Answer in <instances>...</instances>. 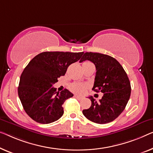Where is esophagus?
Returning <instances> with one entry per match:
<instances>
[{
  "label": "esophagus",
  "mask_w": 153,
  "mask_h": 153,
  "mask_svg": "<svg viewBox=\"0 0 153 153\" xmlns=\"http://www.w3.org/2000/svg\"><path fill=\"white\" fill-rule=\"evenodd\" d=\"M74 97H76V98H77V100H82V99H83V97H82V96H79V95H74Z\"/></svg>",
  "instance_id": "1"
}]
</instances>
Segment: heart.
Listing matches in <instances>:
<instances>
[{
    "label": "heart",
    "mask_w": 153,
    "mask_h": 153,
    "mask_svg": "<svg viewBox=\"0 0 153 153\" xmlns=\"http://www.w3.org/2000/svg\"><path fill=\"white\" fill-rule=\"evenodd\" d=\"M85 63H91L90 62H88V61H86L83 64ZM86 88V85L82 83L79 82H74L71 84L70 86V89L73 92L76 93H81L84 92V91L85 90Z\"/></svg>",
    "instance_id": "obj_1"
}]
</instances>
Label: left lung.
Segmentation results:
<instances>
[{
  "instance_id": "1",
  "label": "left lung",
  "mask_w": 153,
  "mask_h": 153,
  "mask_svg": "<svg viewBox=\"0 0 153 153\" xmlns=\"http://www.w3.org/2000/svg\"><path fill=\"white\" fill-rule=\"evenodd\" d=\"M89 60L96 68L93 90L104 95L98 102L92 96L89 108L82 111L88 120L97 124L113 122L124 110L131 93V83L126 71L117 60L108 55L86 52L79 62Z\"/></svg>"
}]
</instances>
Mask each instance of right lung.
Segmentation results:
<instances>
[{"mask_svg":"<svg viewBox=\"0 0 153 153\" xmlns=\"http://www.w3.org/2000/svg\"><path fill=\"white\" fill-rule=\"evenodd\" d=\"M84 52L45 51L34 57L20 78L18 93L27 115L36 122L50 124L62 117V104L74 96L69 90L57 92L53 84Z\"/></svg>","mask_w":153,"mask_h":153,"instance_id":"right-lung-1","label":"right lung"}]
</instances>
